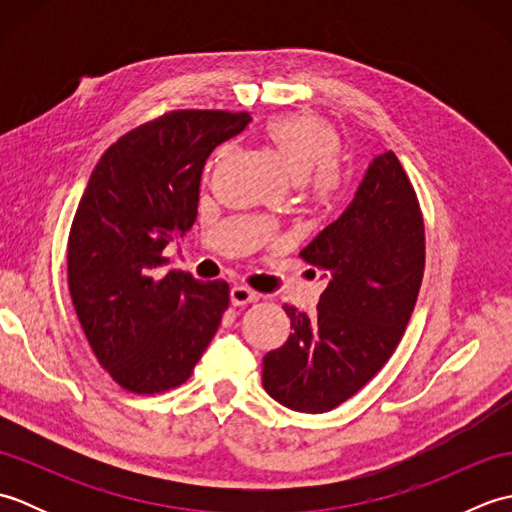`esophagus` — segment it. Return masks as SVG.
Listing matches in <instances>:
<instances>
[{"instance_id":"esophagus-1","label":"esophagus","mask_w":512,"mask_h":512,"mask_svg":"<svg viewBox=\"0 0 512 512\" xmlns=\"http://www.w3.org/2000/svg\"><path fill=\"white\" fill-rule=\"evenodd\" d=\"M259 301V292L250 290L246 286H233L231 288V303L233 306H248V303Z\"/></svg>"}]
</instances>
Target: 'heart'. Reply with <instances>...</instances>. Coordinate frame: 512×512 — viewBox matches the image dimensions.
<instances>
[{"instance_id":"b5f03b06","label":"heart","mask_w":512,"mask_h":512,"mask_svg":"<svg viewBox=\"0 0 512 512\" xmlns=\"http://www.w3.org/2000/svg\"><path fill=\"white\" fill-rule=\"evenodd\" d=\"M268 143L277 154L292 180L308 181L310 195L321 204L336 200L341 187L339 158H341V136L319 116L312 114H290L277 116L264 127Z\"/></svg>"}]
</instances>
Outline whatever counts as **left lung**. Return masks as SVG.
<instances>
[{
    "mask_svg": "<svg viewBox=\"0 0 512 512\" xmlns=\"http://www.w3.org/2000/svg\"><path fill=\"white\" fill-rule=\"evenodd\" d=\"M325 270L317 317L284 306L288 341L264 356L262 383L279 405L323 413L352 398L394 354L416 306L424 224L394 151L376 156L339 220L301 250Z\"/></svg>",
    "mask_w": 512,
    "mask_h": 512,
    "instance_id": "obj_1",
    "label": "left lung"
}]
</instances>
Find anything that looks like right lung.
<instances>
[{
	"label": "right lung",
	"mask_w": 512,
	"mask_h": 512,
	"mask_svg": "<svg viewBox=\"0 0 512 512\" xmlns=\"http://www.w3.org/2000/svg\"><path fill=\"white\" fill-rule=\"evenodd\" d=\"M248 123L246 112H169L118 138L92 171L70 228L68 284L92 352L127 391L182 385L220 328L226 281L160 275L162 250L198 217L206 158Z\"/></svg>",
	"instance_id": "1"
}]
</instances>
